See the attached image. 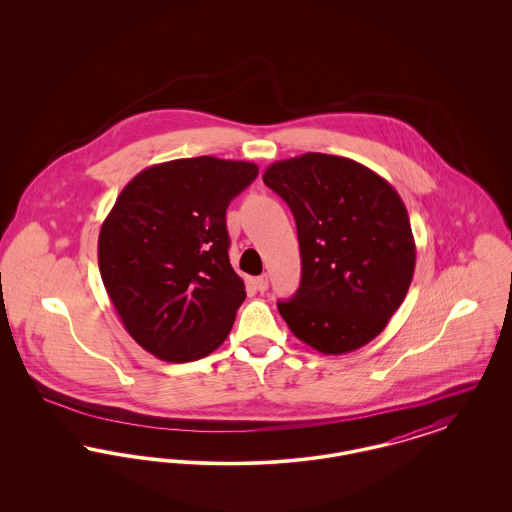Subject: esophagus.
Wrapping results in <instances>:
<instances>
[{"label":"esophagus","instance_id":"obj_1","mask_svg":"<svg viewBox=\"0 0 512 512\" xmlns=\"http://www.w3.org/2000/svg\"><path fill=\"white\" fill-rule=\"evenodd\" d=\"M255 288L259 290V292H267L268 290V276L267 274H263V276H257L255 278Z\"/></svg>","mask_w":512,"mask_h":512}]
</instances>
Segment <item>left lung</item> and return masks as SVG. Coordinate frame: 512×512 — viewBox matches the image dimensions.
<instances>
[{
  "instance_id": "1",
  "label": "left lung",
  "mask_w": 512,
  "mask_h": 512,
  "mask_svg": "<svg viewBox=\"0 0 512 512\" xmlns=\"http://www.w3.org/2000/svg\"><path fill=\"white\" fill-rule=\"evenodd\" d=\"M263 182L297 226L301 284L278 301L293 336L326 355L374 340L409 292L416 263L399 194L365 165L326 153L276 161Z\"/></svg>"
}]
</instances>
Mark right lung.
Here are the masks:
<instances>
[{
	"label": "right lung",
	"instance_id": "1",
	"mask_svg": "<svg viewBox=\"0 0 512 512\" xmlns=\"http://www.w3.org/2000/svg\"><path fill=\"white\" fill-rule=\"evenodd\" d=\"M259 174L211 155L138 172L99 230L103 286L126 332L167 363L213 353L244 303L228 257V203Z\"/></svg>",
	"mask_w": 512,
	"mask_h": 512
}]
</instances>
